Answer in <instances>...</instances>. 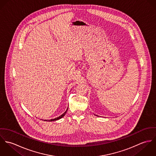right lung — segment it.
Instances as JSON below:
<instances>
[{
    "instance_id": "add662e5",
    "label": "right lung",
    "mask_w": 156,
    "mask_h": 156,
    "mask_svg": "<svg viewBox=\"0 0 156 156\" xmlns=\"http://www.w3.org/2000/svg\"><path fill=\"white\" fill-rule=\"evenodd\" d=\"M67 110H68V108H67V110H66V111L63 114H62L61 115H60L59 116H58V117H57V118H54V119H45L44 121H50V122H51V121H56V120H58V119H60L61 118H62V117H64V116H65V115H66V113H67Z\"/></svg>"
}]
</instances>
